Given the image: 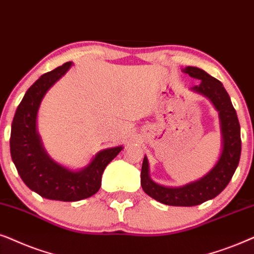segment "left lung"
<instances>
[{"mask_svg":"<svg viewBox=\"0 0 254 254\" xmlns=\"http://www.w3.org/2000/svg\"><path fill=\"white\" fill-rule=\"evenodd\" d=\"M184 72L201 80L200 84L192 89L209 97L218 110L223 134V151L216 166L205 177L179 188L154 184L148 177V162L147 159L144 158L140 173L143 190L154 200L174 207H192L216 197L231 180L239 164L242 152L241 125L229 94L221 81L197 67L188 66Z\"/></svg>","mask_w":254,"mask_h":254,"instance_id":"obj_1","label":"left lung"}]
</instances>
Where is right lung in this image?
<instances>
[{"mask_svg": "<svg viewBox=\"0 0 254 254\" xmlns=\"http://www.w3.org/2000/svg\"><path fill=\"white\" fill-rule=\"evenodd\" d=\"M72 65L66 63L43 74L26 90L17 107L11 124L10 153L19 177L24 184L49 200L73 202L90 197L99 191L107 165L122 151V146L99 152L86 168L72 172L56 164L45 153L36 131L39 104L47 90Z\"/></svg>", "mask_w": 254, "mask_h": 254, "instance_id": "add662e5", "label": "right lung"}]
</instances>
